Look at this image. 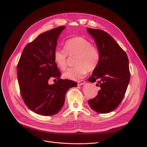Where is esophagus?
<instances>
[{"label": "esophagus", "instance_id": "esophagus-1", "mask_svg": "<svg viewBox=\"0 0 147 147\" xmlns=\"http://www.w3.org/2000/svg\"><path fill=\"white\" fill-rule=\"evenodd\" d=\"M84 80H79L77 82V84L78 86H80V85H82V84H84Z\"/></svg>", "mask_w": 147, "mask_h": 147}]
</instances>
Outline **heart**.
<instances>
[{
    "label": "heart",
    "instance_id": "obj_1",
    "mask_svg": "<svg viewBox=\"0 0 147 147\" xmlns=\"http://www.w3.org/2000/svg\"><path fill=\"white\" fill-rule=\"evenodd\" d=\"M64 48H56L53 54L55 62L61 70L67 68L68 55H76L74 61L76 66L67 70L63 74L64 78L78 80L83 78L88 71L92 72L97 68L100 60V52L89 39L80 36L70 38L65 42Z\"/></svg>",
    "mask_w": 147,
    "mask_h": 147
}]
</instances>
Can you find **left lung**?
Here are the masks:
<instances>
[{"mask_svg": "<svg viewBox=\"0 0 147 147\" xmlns=\"http://www.w3.org/2000/svg\"><path fill=\"white\" fill-rule=\"evenodd\" d=\"M100 52V60L88 81L100 87L97 95L88 100L91 108L100 113L117 109L125 94L130 80L126 52L110 34L100 29L87 28Z\"/></svg>", "mask_w": 147, "mask_h": 147, "instance_id": "8db88e82", "label": "left lung"}]
</instances>
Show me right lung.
<instances>
[{
    "label": "right lung",
    "mask_w": 147,
    "mask_h": 147,
    "mask_svg": "<svg viewBox=\"0 0 147 147\" xmlns=\"http://www.w3.org/2000/svg\"><path fill=\"white\" fill-rule=\"evenodd\" d=\"M65 26L42 33L25 47L17 65L20 93L25 104L35 113L50 116L63 107L66 92L77 86L75 82L59 78L61 72L54 60L57 40ZM58 81L48 84L49 79Z\"/></svg>",
    "instance_id": "1"
}]
</instances>
